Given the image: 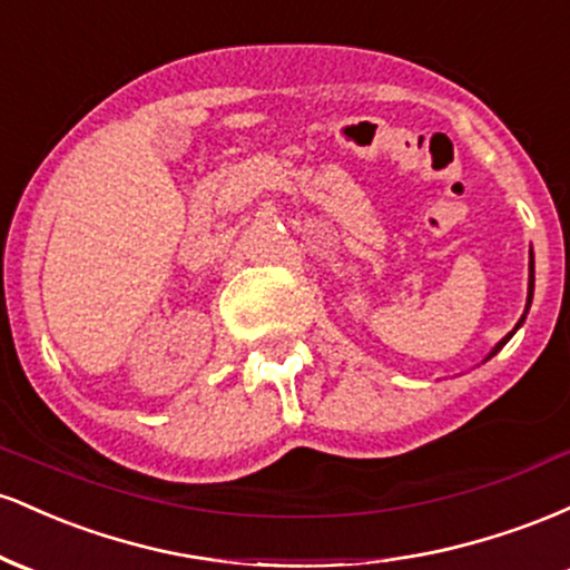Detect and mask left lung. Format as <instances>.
I'll use <instances>...</instances> for the list:
<instances>
[{
	"label": "left lung",
	"mask_w": 570,
	"mask_h": 570,
	"mask_svg": "<svg viewBox=\"0 0 570 570\" xmlns=\"http://www.w3.org/2000/svg\"><path fill=\"white\" fill-rule=\"evenodd\" d=\"M528 271H531V276H528V303H525V313H528V307H531V303H533V252H531V265H528ZM525 313H522V318H520V322H517V326H514V330H512V332H509V335H507V337H503V340H501V343H499V345H495V348L488 353V358H490V356H495V353H499V351L503 348V345H507V340H509V337H512L517 330H520V326H522V322H525Z\"/></svg>",
	"instance_id": "left-lung-1"
}]
</instances>
